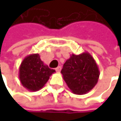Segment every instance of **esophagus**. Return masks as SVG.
Segmentation results:
<instances>
[{
  "mask_svg": "<svg viewBox=\"0 0 121 121\" xmlns=\"http://www.w3.org/2000/svg\"><path fill=\"white\" fill-rule=\"evenodd\" d=\"M55 70H56L57 72H60L61 71V66H57V67L55 69Z\"/></svg>",
  "mask_w": 121,
  "mask_h": 121,
  "instance_id": "1",
  "label": "esophagus"
}]
</instances>
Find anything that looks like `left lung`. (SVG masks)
I'll return each mask as SVG.
<instances>
[{"mask_svg":"<svg viewBox=\"0 0 121 121\" xmlns=\"http://www.w3.org/2000/svg\"><path fill=\"white\" fill-rule=\"evenodd\" d=\"M61 73L71 91L79 95L90 92L97 83L100 74L96 61L87 52L72 54L64 64Z\"/></svg>","mask_w":121,"mask_h":121,"instance_id":"8db88e82","label":"left lung"}]
</instances>
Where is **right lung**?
<instances>
[{"label":"right lung","mask_w":121,"mask_h":121,"mask_svg":"<svg viewBox=\"0 0 121 121\" xmlns=\"http://www.w3.org/2000/svg\"><path fill=\"white\" fill-rule=\"evenodd\" d=\"M55 71L45 64L38 54L26 56L21 63L19 78L23 87L31 92L40 90Z\"/></svg>","instance_id":"1"}]
</instances>
